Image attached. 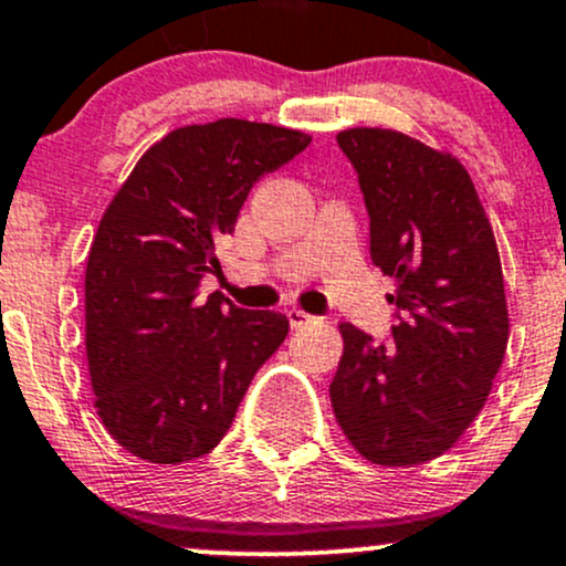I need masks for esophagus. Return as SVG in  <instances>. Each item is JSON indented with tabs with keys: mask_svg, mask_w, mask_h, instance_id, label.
Instances as JSON below:
<instances>
[{
	"mask_svg": "<svg viewBox=\"0 0 566 566\" xmlns=\"http://www.w3.org/2000/svg\"><path fill=\"white\" fill-rule=\"evenodd\" d=\"M285 315H289L291 328H304V325H310V323L317 321L315 315H310V312H304V310H298V307H291L289 312H285Z\"/></svg>",
	"mask_w": 566,
	"mask_h": 566,
	"instance_id": "1",
	"label": "esophagus"
}]
</instances>
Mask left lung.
I'll use <instances>...</instances> for the list:
<instances>
[{"mask_svg": "<svg viewBox=\"0 0 566 566\" xmlns=\"http://www.w3.org/2000/svg\"><path fill=\"white\" fill-rule=\"evenodd\" d=\"M370 217V259L395 281L391 342L342 323L331 381L338 427L365 461L416 467L461 440L509 344L501 256L469 171L395 129L336 135Z\"/></svg>", "mask_w": 566, "mask_h": 566, "instance_id": "left-lung-1", "label": "left lung"}]
</instances>
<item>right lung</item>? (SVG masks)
Listing matches in <instances>:
<instances>
[{"label": "right lung", "instance_id": "1", "mask_svg": "<svg viewBox=\"0 0 566 566\" xmlns=\"http://www.w3.org/2000/svg\"><path fill=\"white\" fill-rule=\"evenodd\" d=\"M310 143L243 118L179 126L105 209L86 259V363L99 421L132 455L185 463L214 450L289 336L281 312L217 294L201 304L198 285L256 179Z\"/></svg>", "mask_w": 566, "mask_h": 566}]
</instances>
